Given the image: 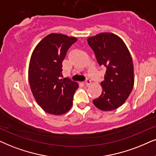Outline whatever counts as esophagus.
Instances as JSON below:
<instances>
[{"label":"esophagus","mask_w":156,"mask_h":156,"mask_svg":"<svg viewBox=\"0 0 156 156\" xmlns=\"http://www.w3.org/2000/svg\"><path fill=\"white\" fill-rule=\"evenodd\" d=\"M84 83H85V85H86V86H89L91 84V81H90V79H88H88L86 80V81H85Z\"/></svg>","instance_id":"1"}]
</instances>
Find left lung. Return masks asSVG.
Wrapping results in <instances>:
<instances>
[{
  "mask_svg": "<svg viewBox=\"0 0 156 156\" xmlns=\"http://www.w3.org/2000/svg\"><path fill=\"white\" fill-rule=\"evenodd\" d=\"M88 43L95 53L98 63L106 68L102 93L93 101L101 111L117 109L126 101L135 82L134 67L127 45L117 34L102 32L88 37Z\"/></svg>",
  "mask_w": 156,
  "mask_h": 156,
  "instance_id": "1",
  "label": "left lung"
}]
</instances>
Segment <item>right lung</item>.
Here are the masks:
<instances>
[{"instance_id": "add662e5", "label": "right lung", "mask_w": 156, "mask_h": 156, "mask_svg": "<svg viewBox=\"0 0 156 156\" xmlns=\"http://www.w3.org/2000/svg\"><path fill=\"white\" fill-rule=\"evenodd\" d=\"M76 41L74 37L51 33L37 44L31 54L29 66L31 90L37 104L48 114H64L72 106L78 83L60 77L62 60Z\"/></svg>"}]
</instances>
